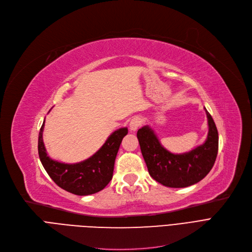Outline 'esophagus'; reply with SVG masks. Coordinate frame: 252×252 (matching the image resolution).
Wrapping results in <instances>:
<instances>
[{
    "mask_svg": "<svg viewBox=\"0 0 252 252\" xmlns=\"http://www.w3.org/2000/svg\"><path fill=\"white\" fill-rule=\"evenodd\" d=\"M142 126V119L140 117H134L129 123V129L131 131H136Z\"/></svg>",
    "mask_w": 252,
    "mask_h": 252,
    "instance_id": "obj_1",
    "label": "esophagus"
}]
</instances>
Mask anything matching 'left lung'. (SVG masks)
Masks as SVG:
<instances>
[{
  "label": "left lung",
  "instance_id": "left-lung-1",
  "mask_svg": "<svg viewBox=\"0 0 252 252\" xmlns=\"http://www.w3.org/2000/svg\"><path fill=\"white\" fill-rule=\"evenodd\" d=\"M208 123L206 141L195 149L174 154L167 151L154 134L145 126L137 133L141 152L150 176L163 186L185 188L200 182L213 168L219 150V134L213 117L205 109Z\"/></svg>",
  "mask_w": 252,
  "mask_h": 252
}]
</instances>
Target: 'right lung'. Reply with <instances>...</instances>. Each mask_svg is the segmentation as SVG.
Instances as JSON below:
<instances>
[{"mask_svg": "<svg viewBox=\"0 0 252 252\" xmlns=\"http://www.w3.org/2000/svg\"><path fill=\"white\" fill-rule=\"evenodd\" d=\"M45 122L38 134V155L41 162L50 176L60 188L75 195L86 196L103 190L112 179L115 158L127 128L122 127L106 140L103 146L88 159L78 163L68 164L53 160L48 156L43 130Z\"/></svg>", "mask_w": 252, "mask_h": 252, "instance_id": "right-lung-1", "label": "right lung"}]
</instances>
